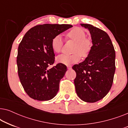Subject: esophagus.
<instances>
[{"instance_id":"34e87169","label":"esophagus","mask_w":128,"mask_h":128,"mask_svg":"<svg viewBox=\"0 0 128 128\" xmlns=\"http://www.w3.org/2000/svg\"><path fill=\"white\" fill-rule=\"evenodd\" d=\"M67 68H68V69H72V66L69 65V66H67Z\"/></svg>"}]
</instances>
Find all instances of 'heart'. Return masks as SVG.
Segmentation results:
<instances>
[{
	"label": "heart",
	"mask_w": 128,
	"mask_h": 128,
	"mask_svg": "<svg viewBox=\"0 0 128 128\" xmlns=\"http://www.w3.org/2000/svg\"><path fill=\"white\" fill-rule=\"evenodd\" d=\"M86 33L84 30L80 27H75L70 30L66 34V38L74 40L76 42L72 54H63L56 57L58 62L66 65L78 62L80 59V55L82 57H86L90 52L92 46V42L88 38H86ZM64 45V39L61 35H56L54 36L51 41V46L56 53H59L62 50Z\"/></svg>",
	"instance_id": "b5f03b06"
}]
</instances>
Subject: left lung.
Masks as SVG:
<instances>
[{
	"mask_svg": "<svg viewBox=\"0 0 128 128\" xmlns=\"http://www.w3.org/2000/svg\"><path fill=\"white\" fill-rule=\"evenodd\" d=\"M90 31L92 46L84 61L74 64L76 93L82 100L95 102L111 89L115 71V52L111 40L104 31L88 24H81Z\"/></svg>",
	"mask_w": 128,
	"mask_h": 128,
	"instance_id": "left-lung-1",
	"label": "left lung"
}]
</instances>
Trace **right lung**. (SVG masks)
<instances>
[{
	"label": "right lung",
	"mask_w": 128,
	"mask_h": 128,
	"mask_svg": "<svg viewBox=\"0 0 128 128\" xmlns=\"http://www.w3.org/2000/svg\"><path fill=\"white\" fill-rule=\"evenodd\" d=\"M72 27L70 24H39L30 29L22 38L18 48L17 70L22 86L31 98L47 101L56 95L67 68L59 63L48 68L55 62L51 41Z\"/></svg>",
	"instance_id": "1"
}]
</instances>
